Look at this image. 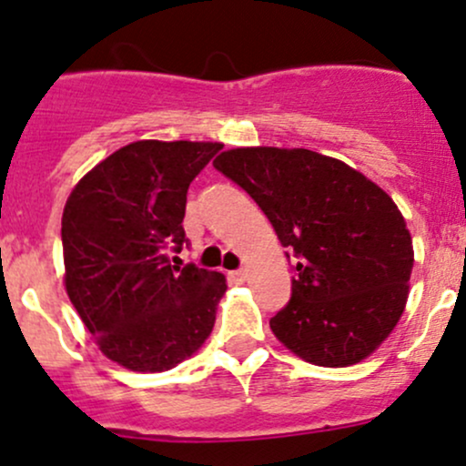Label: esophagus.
<instances>
[{
  "mask_svg": "<svg viewBox=\"0 0 466 466\" xmlns=\"http://www.w3.org/2000/svg\"><path fill=\"white\" fill-rule=\"evenodd\" d=\"M228 279L232 280V283H245V279H248V272H245V269H234V272L228 274Z\"/></svg>",
  "mask_w": 466,
  "mask_h": 466,
  "instance_id": "esophagus-1",
  "label": "esophagus"
}]
</instances>
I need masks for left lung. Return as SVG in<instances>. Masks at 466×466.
Returning a JSON list of instances; mask_svg holds the SVG:
<instances>
[{"label": "left lung", "mask_w": 466, "mask_h": 466, "mask_svg": "<svg viewBox=\"0 0 466 466\" xmlns=\"http://www.w3.org/2000/svg\"><path fill=\"white\" fill-rule=\"evenodd\" d=\"M214 167L257 201L296 257L291 299L269 320L276 339L319 367L370 356L405 311L413 268L411 237L390 194L303 147H237Z\"/></svg>", "instance_id": "8db88e82"}]
</instances>
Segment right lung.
Returning a JSON list of instances; mask_svg holds the SVG:
<instances>
[{"mask_svg":"<svg viewBox=\"0 0 466 466\" xmlns=\"http://www.w3.org/2000/svg\"><path fill=\"white\" fill-rule=\"evenodd\" d=\"M221 143L135 141L75 186L61 218L66 291L110 360L166 371L206 342L225 276L171 265L187 187Z\"/></svg>","mask_w":466,"mask_h":466,"instance_id":"add662e5","label":"right lung"}]
</instances>
